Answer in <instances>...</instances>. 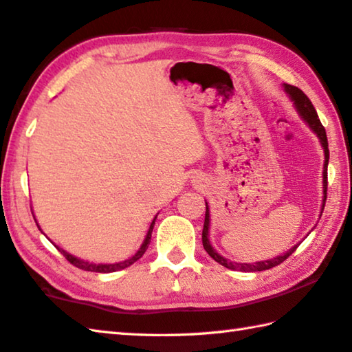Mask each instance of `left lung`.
I'll list each match as a JSON object with an SVG mask.
<instances>
[{"label": "left lung", "mask_w": 352, "mask_h": 352, "mask_svg": "<svg viewBox=\"0 0 352 352\" xmlns=\"http://www.w3.org/2000/svg\"><path fill=\"white\" fill-rule=\"evenodd\" d=\"M285 87V92L289 95L291 100L294 101V106H296V109L298 111V113L302 115V118L308 123V126L312 129V132L316 133L320 140L322 143V148L324 151V166H323V204H322V212L324 209V201H327V189H328V162H329V149H328V138H327V131H324L323 124L320 123V120H318V115L317 111L314 109V106H312L311 100L306 97L303 94V91H300L298 87L296 86H291V85H283ZM201 239H203V248L206 249V252L212 257L217 263H220L221 266L228 267V270H232V271H243V272H257V271H266V270H271V267L277 266L280 263H283V261L289 257V255L296 251L298 248V245H296L294 248H291L289 251L283 255H278V257H274L271 260H263V261H255V263H237V261H231L225 257H221V255L215 251L210 245L209 241V208H208V203H206V214H204V226H203V234H201Z\"/></svg>", "instance_id": "obj_1"}]
</instances>
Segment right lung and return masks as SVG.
<instances>
[{
	"label": "right lung",
	"instance_id": "right-lung-1",
	"mask_svg": "<svg viewBox=\"0 0 352 352\" xmlns=\"http://www.w3.org/2000/svg\"><path fill=\"white\" fill-rule=\"evenodd\" d=\"M157 219V217H155ZM155 219L152 220V223H151V226H149V231H148V235H146V239H144V241H143V245L140 246V249L137 251V254L133 255V257H131V258H127V260H124V261H120V263H109V265H104V263H89V261H85V260H81V258H76V257H74V255H70L69 252H66V251H63V249H60L58 246L55 245V248L58 249V251L65 255V257L67 258V261L69 263H72L74 266H76V267H80V270H82V271H91V272H115V271H120V270H124V267H127V266H131L132 263H135L137 260H140L143 257V254L146 252V249H148V246H149V243H151V237H152V229H154V225H155ZM35 223H36V220H35ZM38 226V225H36ZM40 228V226H38Z\"/></svg>",
	"mask_w": 352,
	"mask_h": 352
}]
</instances>
